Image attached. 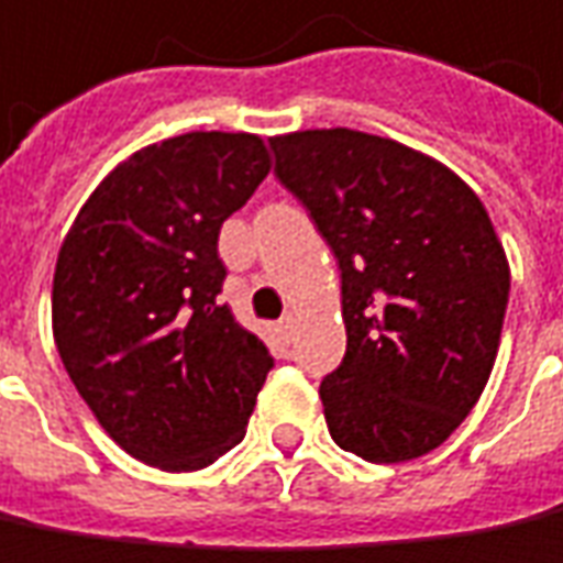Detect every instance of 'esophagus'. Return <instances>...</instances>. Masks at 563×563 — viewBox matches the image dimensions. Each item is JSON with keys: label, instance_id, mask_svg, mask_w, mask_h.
Returning <instances> with one entry per match:
<instances>
[{"label": "esophagus", "instance_id": "34e87169", "mask_svg": "<svg viewBox=\"0 0 563 563\" xmlns=\"http://www.w3.org/2000/svg\"><path fill=\"white\" fill-rule=\"evenodd\" d=\"M282 338H285V341H294V331H297V316H294V312H288V316H285V319H282Z\"/></svg>", "mask_w": 563, "mask_h": 563}]
</instances>
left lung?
Instances as JSON below:
<instances>
[{
  "label": "left lung",
  "mask_w": 563,
  "mask_h": 563,
  "mask_svg": "<svg viewBox=\"0 0 563 563\" xmlns=\"http://www.w3.org/2000/svg\"><path fill=\"white\" fill-rule=\"evenodd\" d=\"M275 176L341 266L343 362L322 380L328 431L365 462L437 449L484 394L511 273L481 198L394 139L303 130L269 139Z\"/></svg>",
  "instance_id": "8db88e82"
}]
</instances>
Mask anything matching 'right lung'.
I'll list each match as a JSON object with an SVG mask.
<instances>
[{"label": "right lung", "mask_w": 563, "mask_h": 563, "mask_svg": "<svg viewBox=\"0 0 563 563\" xmlns=\"http://www.w3.org/2000/svg\"><path fill=\"white\" fill-rule=\"evenodd\" d=\"M273 169L251 132H185L117 164L64 235L52 331L98 424L132 459L198 471L238 446L273 368L220 303L217 241Z\"/></svg>", "instance_id": "add662e5"}]
</instances>
